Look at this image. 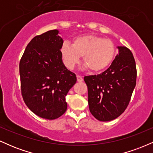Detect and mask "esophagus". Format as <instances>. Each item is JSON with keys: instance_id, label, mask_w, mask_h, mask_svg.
Segmentation results:
<instances>
[{"instance_id": "1", "label": "esophagus", "mask_w": 153, "mask_h": 153, "mask_svg": "<svg viewBox=\"0 0 153 153\" xmlns=\"http://www.w3.org/2000/svg\"><path fill=\"white\" fill-rule=\"evenodd\" d=\"M77 80H78V82H82V80H83V79H82V78L80 75H77Z\"/></svg>"}]
</instances>
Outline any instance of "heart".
<instances>
[{
	"label": "heart",
	"mask_w": 153,
	"mask_h": 153,
	"mask_svg": "<svg viewBox=\"0 0 153 153\" xmlns=\"http://www.w3.org/2000/svg\"><path fill=\"white\" fill-rule=\"evenodd\" d=\"M64 64L72 70L82 57L84 65L93 73H99L108 68L117 54L115 44L109 39L95 34H85L75 37L73 46L64 42L60 47Z\"/></svg>",
	"instance_id": "obj_1"
}]
</instances>
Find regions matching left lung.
<instances>
[{
	"label": "left lung",
	"mask_w": 153,
	"mask_h": 153,
	"mask_svg": "<svg viewBox=\"0 0 153 153\" xmlns=\"http://www.w3.org/2000/svg\"><path fill=\"white\" fill-rule=\"evenodd\" d=\"M118 48L119 54L106 71L84 77L89 109L101 122L111 121L122 114L129 105L136 85L137 68L133 54L126 47Z\"/></svg>",
	"instance_id": "1"
}]
</instances>
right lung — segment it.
<instances>
[{
  "mask_svg": "<svg viewBox=\"0 0 153 153\" xmlns=\"http://www.w3.org/2000/svg\"><path fill=\"white\" fill-rule=\"evenodd\" d=\"M58 33L54 29L34 36L19 62L24 103L38 117L50 120L66 111L65 96L77 81L75 73L62 62L63 39Z\"/></svg>",
  "mask_w": 153,
  "mask_h": 153,
  "instance_id": "obj_1",
  "label": "right lung"
}]
</instances>
